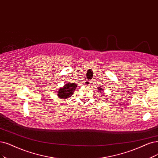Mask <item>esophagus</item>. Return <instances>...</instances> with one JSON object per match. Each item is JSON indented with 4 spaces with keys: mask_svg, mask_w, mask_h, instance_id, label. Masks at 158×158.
Masks as SVG:
<instances>
[{
    "mask_svg": "<svg viewBox=\"0 0 158 158\" xmlns=\"http://www.w3.org/2000/svg\"><path fill=\"white\" fill-rule=\"evenodd\" d=\"M85 86H90V81H89V80H86L85 81Z\"/></svg>",
    "mask_w": 158,
    "mask_h": 158,
    "instance_id": "34e87169",
    "label": "esophagus"
}]
</instances>
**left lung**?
<instances>
[{
	"instance_id": "left-lung-1",
	"label": "left lung",
	"mask_w": 158,
	"mask_h": 158,
	"mask_svg": "<svg viewBox=\"0 0 158 158\" xmlns=\"http://www.w3.org/2000/svg\"><path fill=\"white\" fill-rule=\"evenodd\" d=\"M99 90H103V89H100V88H99Z\"/></svg>"
}]
</instances>
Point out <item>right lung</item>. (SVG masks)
Wrapping results in <instances>:
<instances>
[{
    "instance_id": "obj_1",
    "label": "right lung",
    "mask_w": 158,
    "mask_h": 158,
    "mask_svg": "<svg viewBox=\"0 0 158 158\" xmlns=\"http://www.w3.org/2000/svg\"><path fill=\"white\" fill-rule=\"evenodd\" d=\"M77 85L71 83H68L64 85V86L62 87L58 92V96L60 97L61 99H66L72 96L73 92L76 89V86Z\"/></svg>"
}]
</instances>
